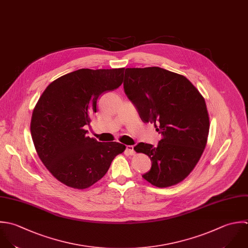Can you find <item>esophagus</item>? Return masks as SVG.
Masks as SVG:
<instances>
[{
	"label": "esophagus",
	"instance_id": "34e87169",
	"mask_svg": "<svg viewBox=\"0 0 248 248\" xmlns=\"http://www.w3.org/2000/svg\"><path fill=\"white\" fill-rule=\"evenodd\" d=\"M125 153L129 155H135V151H134V148L133 146H126L125 148Z\"/></svg>",
	"mask_w": 248,
	"mask_h": 248
}]
</instances>
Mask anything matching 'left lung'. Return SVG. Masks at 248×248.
Wrapping results in <instances>:
<instances>
[{
    "label": "left lung",
    "instance_id": "8db88e82",
    "mask_svg": "<svg viewBox=\"0 0 248 248\" xmlns=\"http://www.w3.org/2000/svg\"><path fill=\"white\" fill-rule=\"evenodd\" d=\"M124 93L144 123L162 135L156 147L139 143L151 170L142 177L157 187L184 181L198 163L207 145L210 119L205 98L184 75L158 66L126 68Z\"/></svg>",
    "mask_w": 248,
    "mask_h": 248
}]
</instances>
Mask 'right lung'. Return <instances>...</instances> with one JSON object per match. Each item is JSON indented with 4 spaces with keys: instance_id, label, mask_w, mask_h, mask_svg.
Wrapping results in <instances>:
<instances>
[{
    "instance_id": "right-lung-1",
    "label": "right lung",
    "mask_w": 248,
    "mask_h": 248,
    "mask_svg": "<svg viewBox=\"0 0 248 248\" xmlns=\"http://www.w3.org/2000/svg\"><path fill=\"white\" fill-rule=\"evenodd\" d=\"M124 68H81L53 81L31 115V134L40 160L62 184L85 189L98 182L125 150L117 142L87 136L85 125L96 113L98 97L119 88Z\"/></svg>"
}]
</instances>
